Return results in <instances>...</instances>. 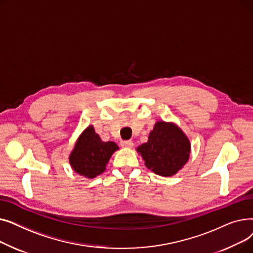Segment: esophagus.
Wrapping results in <instances>:
<instances>
[{
	"mask_svg": "<svg viewBox=\"0 0 253 253\" xmlns=\"http://www.w3.org/2000/svg\"><path fill=\"white\" fill-rule=\"evenodd\" d=\"M121 145L123 148H127V149H132L133 148V145H134V143L132 142L131 140H128V141H123L122 143H121Z\"/></svg>",
	"mask_w": 253,
	"mask_h": 253,
	"instance_id": "esophagus-1",
	"label": "esophagus"
}]
</instances>
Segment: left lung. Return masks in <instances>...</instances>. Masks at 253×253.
Returning <instances> with one entry per match:
<instances>
[{"instance_id":"obj_1","label":"left lung","mask_w":253,"mask_h":253,"mask_svg":"<svg viewBox=\"0 0 253 253\" xmlns=\"http://www.w3.org/2000/svg\"><path fill=\"white\" fill-rule=\"evenodd\" d=\"M136 151L154 173L169 177L176 174L189 161L191 142L174 123L158 121L148 141L140 144Z\"/></svg>"}]
</instances>
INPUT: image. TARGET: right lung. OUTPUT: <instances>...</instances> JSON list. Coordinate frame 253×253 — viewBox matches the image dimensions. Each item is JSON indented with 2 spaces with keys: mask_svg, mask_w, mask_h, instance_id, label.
Here are the masks:
<instances>
[{
  "mask_svg": "<svg viewBox=\"0 0 253 253\" xmlns=\"http://www.w3.org/2000/svg\"><path fill=\"white\" fill-rule=\"evenodd\" d=\"M117 150L119 147L114 141H102L93 125H89L77 138L69 161L76 173L89 179L94 178L105 170Z\"/></svg>",
  "mask_w": 253,
  "mask_h": 253,
  "instance_id": "1",
  "label": "right lung"
}]
</instances>
